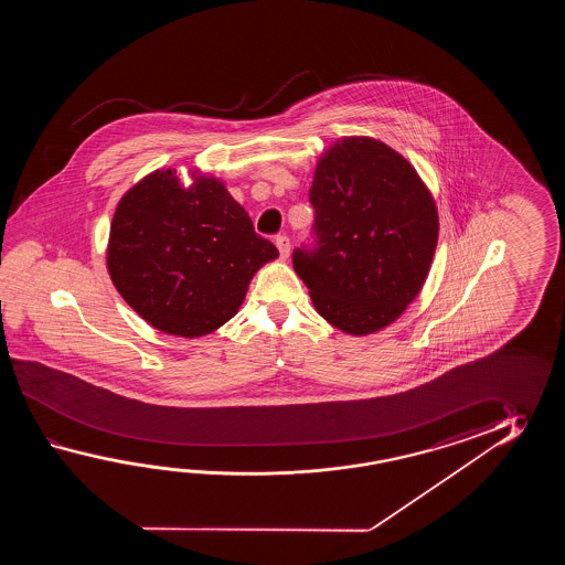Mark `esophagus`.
I'll return each mask as SVG.
<instances>
[{
    "instance_id": "34e87169",
    "label": "esophagus",
    "mask_w": 565,
    "mask_h": 565,
    "mask_svg": "<svg viewBox=\"0 0 565 565\" xmlns=\"http://www.w3.org/2000/svg\"><path fill=\"white\" fill-rule=\"evenodd\" d=\"M275 244H277L280 258H282V260L288 258V253H290V241H288L287 236H277V238H275Z\"/></svg>"
}]
</instances>
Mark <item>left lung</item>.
Returning a JSON list of instances; mask_svg holds the SVG:
<instances>
[{
    "label": "left lung",
    "instance_id": "1",
    "mask_svg": "<svg viewBox=\"0 0 565 565\" xmlns=\"http://www.w3.org/2000/svg\"><path fill=\"white\" fill-rule=\"evenodd\" d=\"M315 248L295 273L324 321L349 335L394 323L420 292L438 242V210L418 171L372 137H343L312 178Z\"/></svg>",
    "mask_w": 565,
    "mask_h": 565
}]
</instances>
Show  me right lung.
<instances>
[{"label":"right lung","instance_id":"1","mask_svg":"<svg viewBox=\"0 0 565 565\" xmlns=\"http://www.w3.org/2000/svg\"><path fill=\"white\" fill-rule=\"evenodd\" d=\"M157 169L120 198L108 234V275L120 297L168 335H207L241 309L277 246L254 232L217 178Z\"/></svg>","mask_w":565,"mask_h":565}]
</instances>
